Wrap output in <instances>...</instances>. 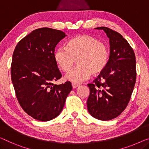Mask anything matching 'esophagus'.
Here are the masks:
<instances>
[{"label": "esophagus", "mask_w": 149, "mask_h": 149, "mask_svg": "<svg viewBox=\"0 0 149 149\" xmlns=\"http://www.w3.org/2000/svg\"><path fill=\"white\" fill-rule=\"evenodd\" d=\"M72 87H73V88H77L79 86V85L78 84H74V83H72Z\"/></svg>", "instance_id": "34e87169"}]
</instances>
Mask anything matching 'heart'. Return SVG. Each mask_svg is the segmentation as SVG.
<instances>
[{"instance_id": "1", "label": "heart", "mask_w": 149, "mask_h": 149, "mask_svg": "<svg viewBox=\"0 0 149 149\" xmlns=\"http://www.w3.org/2000/svg\"><path fill=\"white\" fill-rule=\"evenodd\" d=\"M77 58L78 65L65 75L66 80L81 83L91 74L101 73L107 65L109 52L108 47L95 37L81 35L71 39L66 47H59L54 53V59L63 72H67Z\"/></svg>"}]
</instances>
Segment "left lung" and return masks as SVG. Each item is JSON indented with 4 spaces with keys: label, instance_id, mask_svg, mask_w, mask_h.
I'll list each match as a JSON object with an SVG mask.
<instances>
[{
    "label": "left lung",
    "instance_id": "8db88e82",
    "mask_svg": "<svg viewBox=\"0 0 149 149\" xmlns=\"http://www.w3.org/2000/svg\"><path fill=\"white\" fill-rule=\"evenodd\" d=\"M110 42V57L106 68L92 84L87 101L91 116L110 120L119 116L129 102L136 77V58L128 41L115 31L101 26Z\"/></svg>",
    "mask_w": 149,
    "mask_h": 149
}]
</instances>
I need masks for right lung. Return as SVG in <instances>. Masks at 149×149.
<instances>
[{"mask_svg":"<svg viewBox=\"0 0 149 149\" xmlns=\"http://www.w3.org/2000/svg\"><path fill=\"white\" fill-rule=\"evenodd\" d=\"M65 36L59 30L37 29L22 39L13 52L10 72L16 96L23 110L37 120L58 116L72 90L70 81L53 83L62 76L55 48Z\"/></svg>","mask_w":149,"mask_h":149,"instance_id":"add662e5","label":"right lung"}]
</instances>
